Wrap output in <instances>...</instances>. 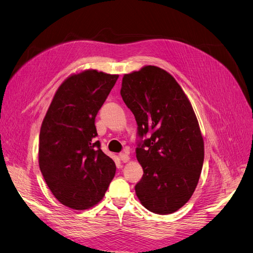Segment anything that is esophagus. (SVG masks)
<instances>
[{
  "mask_svg": "<svg viewBox=\"0 0 253 253\" xmlns=\"http://www.w3.org/2000/svg\"><path fill=\"white\" fill-rule=\"evenodd\" d=\"M119 158H120V160H121L122 163H126V162H128V160H129V157H128L126 152L120 153V154H119Z\"/></svg>",
  "mask_w": 253,
  "mask_h": 253,
  "instance_id": "34e87169",
  "label": "esophagus"
}]
</instances>
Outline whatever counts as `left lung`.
Listing matches in <instances>:
<instances>
[{"instance_id":"obj_1","label":"left lung","mask_w":253,"mask_h":253,"mask_svg":"<svg viewBox=\"0 0 253 253\" xmlns=\"http://www.w3.org/2000/svg\"><path fill=\"white\" fill-rule=\"evenodd\" d=\"M120 94L134 114L143 169L135 186L144 208L157 214L180 209L192 196L204 164V139L192 105L169 73L147 65L126 74Z\"/></svg>"}]
</instances>
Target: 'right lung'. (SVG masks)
I'll return each instance as SVG.
<instances>
[{
	"instance_id": "right-lung-1",
	"label": "right lung",
	"mask_w": 253,
	"mask_h": 253,
	"mask_svg": "<svg viewBox=\"0 0 253 253\" xmlns=\"http://www.w3.org/2000/svg\"><path fill=\"white\" fill-rule=\"evenodd\" d=\"M119 76L96 70L74 74L57 89L43 119L39 166L46 185L68 208L100 202L116 172L96 141L95 118Z\"/></svg>"
}]
</instances>
